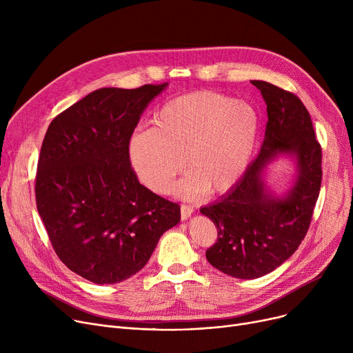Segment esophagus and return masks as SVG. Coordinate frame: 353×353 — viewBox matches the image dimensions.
<instances>
[{
	"label": "esophagus",
	"instance_id": "obj_1",
	"mask_svg": "<svg viewBox=\"0 0 353 353\" xmlns=\"http://www.w3.org/2000/svg\"><path fill=\"white\" fill-rule=\"evenodd\" d=\"M180 212H181V220H188V219L193 214L194 209H193V206H190V205H181Z\"/></svg>",
	"mask_w": 353,
	"mask_h": 353
}]
</instances>
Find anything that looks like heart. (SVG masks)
<instances>
[{
    "instance_id": "1",
    "label": "heart",
    "mask_w": 353,
    "mask_h": 353,
    "mask_svg": "<svg viewBox=\"0 0 353 353\" xmlns=\"http://www.w3.org/2000/svg\"><path fill=\"white\" fill-rule=\"evenodd\" d=\"M259 127L257 111L214 91H194L167 101L153 117V127L134 133L128 143L130 160L140 180L164 193L181 172L190 174L177 193L219 194L239 181L252 159Z\"/></svg>"
}]
</instances>
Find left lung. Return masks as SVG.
<instances>
[{
	"label": "left lung",
	"mask_w": 353,
	"mask_h": 353,
	"mask_svg": "<svg viewBox=\"0 0 353 353\" xmlns=\"http://www.w3.org/2000/svg\"><path fill=\"white\" fill-rule=\"evenodd\" d=\"M252 84L268 105L261 152L225 196L200 209L217 229L216 243L206 252L209 263L237 279L273 272L299 248L322 181V148L301 99L266 81ZM283 154L295 159L296 177L283 196H274L265 189L263 172Z\"/></svg>",
	"instance_id": "left-lung-1"
}]
</instances>
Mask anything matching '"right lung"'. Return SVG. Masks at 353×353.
Returning <instances> with one entry per match:
<instances>
[{"instance_id":"add662e5","label":"right lung","mask_w":353,"mask_h":353,"mask_svg":"<svg viewBox=\"0 0 353 353\" xmlns=\"http://www.w3.org/2000/svg\"><path fill=\"white\" fill-rule=\"evenodd\" d=\"M167 85L96 90L48 125L37 209L60 261L92 283L136 274L180 221V206L140 184L128 154L143 111Z\"/></svg>"}]
</instances>
